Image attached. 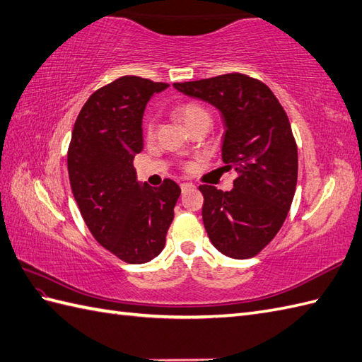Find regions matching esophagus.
<instances>
[{"mask_svg":"<svg viewBox=\"0 0 362 362\" xmlns=\"http://www.w3.org/2000/svg\"><path fill=\"white\" fill-rule=\"evenodd\" d=\"M180 188H182V191L185 192V191H188V189H191V188H194V185L189 183V182H183V183L180 185Z\"/></svg>","mask_w":362,"mask_h":362,"instance_id":"34e87169","label":"esophagus"}]
</instances>
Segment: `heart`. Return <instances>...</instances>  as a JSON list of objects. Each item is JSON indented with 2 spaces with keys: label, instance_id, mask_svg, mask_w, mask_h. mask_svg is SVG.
<instances>
[{
  "label": "heart",
  "instance_id": "b5f03b06",
  "mask_svg": "<svg viewBox=\"0 0 362 362\" xmlns=\"http://www.w3.org/2000/svg\"><path fill=\"white\" fill-rule=\"evenodd\" d=\"M175 114H177V117L182 120V123L185 126H188L189 123H192L197 119H202V117H209L205 109L197 103L180 105L177 109H175ZM153 131H154V122L149 120L148 124H146V132L153 134Z\"/></svg>",
  "mask_w": 362,
  "mask_h": 362
}]
</instances>
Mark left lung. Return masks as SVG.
Segmentation results:
<instances>
[{
    "label": "left lung",
    "instance_id": "8db88e82",
    "mask_svg": "<svg viewBox=\"0 0 362 362\" xmlns=\"http://www.w3.org/2000/svg\"><path fill=\"white\" fill-rule=\"evenodd\" d=\"M173 86L221 112L223 168L238 173L231 191L199 187L208 238L225 256L253 257L281 230L295 197L298 146L288 117L270 88L243 74Z\"/></svg>",
    "mask_w": 362,
    "mask_h": 362
}]
</instances>
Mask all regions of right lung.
I'll list each match as a JSON object with an SVG mask.
<instances>
[{
    "label": "right lung",
    "instance_id": "add662e5",
    "mask_svg": "<svg viewBox=\"0 0 362 362\" xmlns=\"http://www.w3.org/2000/svg\"><path fill=\"white\" fill-rule=\"evenodd\" d=\"M170 85L124 75L92 94L75 120L67 171L92 236L123 262L145 264L162 253L179 185L137 182L141 120L149 98Z\"/></svg>",
    "mask_w": 362,
    "mask_h": 362
}]
</instances>
